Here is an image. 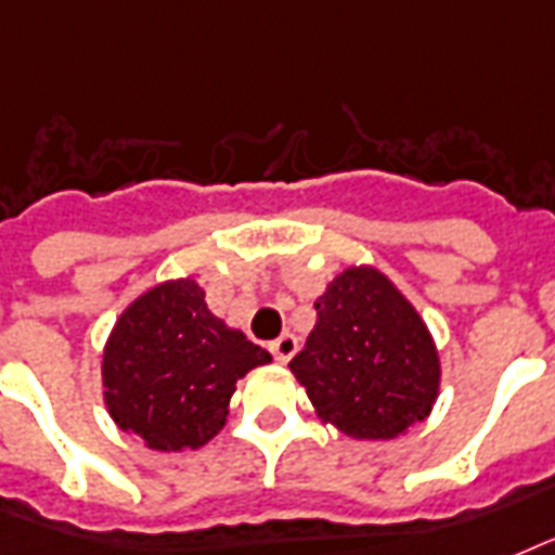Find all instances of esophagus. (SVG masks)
Returning a JSON list of instances; mask_svg holds the SVG:
<instances>
[{"instance_id": "esophagus-1", "label": "esophagus", "mask_w": 555, "mask_h": 555, "mask_svg": "<svg viewBox=\"0 0 555 555\" xmlns=\"http://www.w3.org/2000/svg\"><path fill=\"white\" fill-rule=\"evenodd\" d=\"M269 350H272L274 362L286 364L292 359V356L298 353V338L292 336V333H283L281 338H274L272 345H269Z\"/></svg>"}]
</instances>
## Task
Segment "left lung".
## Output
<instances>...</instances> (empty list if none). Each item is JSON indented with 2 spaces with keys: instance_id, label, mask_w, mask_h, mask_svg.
Listing matches in <instances>:
<instances>
[{
  "instance_id": "obj_1",
  "label": "left lung",
  "mask_w": 555,
  "mask_h": 555,
  "mask_svg": "<svg viewBox=\"0 0 555 555\" xmlns=\"http://www.w3.org/2000/svg\"><path fill=\"white\" fill-rule=\"evenodd\" d=\"M315 326L289 362L324 423L390 440L423 423L440 362L423 318L376 269H347L315 300Z\"/></svg>"
}]
</instances>
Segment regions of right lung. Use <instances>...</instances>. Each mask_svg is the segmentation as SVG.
Segmentation results:
<instances>
[{
	"mask_svg": "<svg viewBox=\"0 0 555 555\" xmlns=\"http://www.w3.org/2000/svg\"><path fill=\"white\" fill-rule=\"evenodd\" d=\"M266 362L263 347L210 315L191 278L162 283L124 312L103 350L106 408L150 449H199L225 425L237 379Z\"/></svg>",
	"mask_w": 555,
	"mask_h": 555,
	"instance_id": "1",
	"label": "right lung"
}]
</instances>
